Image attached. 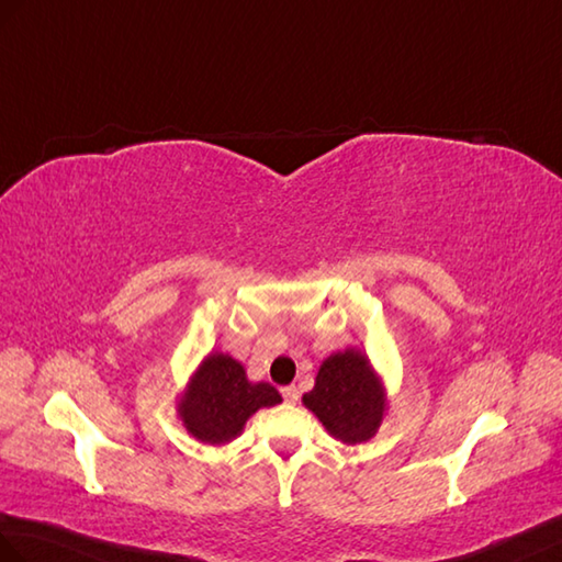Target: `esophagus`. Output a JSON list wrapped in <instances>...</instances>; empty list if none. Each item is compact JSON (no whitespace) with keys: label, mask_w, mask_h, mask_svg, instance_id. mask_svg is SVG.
Masks as SVG:
<instances>
[{"label":"esophagus","mask_w":562,"mask_h":562,"mask_svg":"<svg viewBox=\"0 0 562 562\" xmlns=\"http://www.w3.org/2000/svg\"><path fill=\"white\" fill-rule=\"evenodd\" d=\"M282 397H284V402L294 404V402L299 400V387H296V385H286V387H282Z\"/></svg>","instance_id":"1"}]
</instances>
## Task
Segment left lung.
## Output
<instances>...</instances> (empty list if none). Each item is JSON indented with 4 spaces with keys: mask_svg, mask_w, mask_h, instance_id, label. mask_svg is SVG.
Returning a JSON list of instances; mask_svg holds the SVG:
<instances>
[{
    "mask_svg": "<svg viewBox=\"0 0 562 562\" xmlns=\"http://www.w3.org/2000/svg\"><path fill=\"white\" fill-rule=\"evenodd\" d=\"M330 436L345 442L369 440L381 426L385 400L369 359L357 349L337 351L323 361L316 385L304 395Z\"/></svg>",
    "mask_w": 562,
    "mask_h": 562,
    "instance_id": "left-lung-1",
    "label": "left lung"
}]
</instances>
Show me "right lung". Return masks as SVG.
<instances>
[{
    "label": "right lung",
    "instance_id": "add662e5",
    "mask_svg": "<svg viewBox=\"0 0 562 562\" xmlns=\"http://www.w3.org/2000/svg\"><path fill=\"white\" fill-rule=\"evenodd\" d=\"M278 402L282 397L270 383L246 381L239 361L227 355H211L195 371L179 414L191 436L220 446L239 436L254 412Z\"/></svg>",
    "mask_w": 562,
    "mask_h": 562
}]
</instances>
